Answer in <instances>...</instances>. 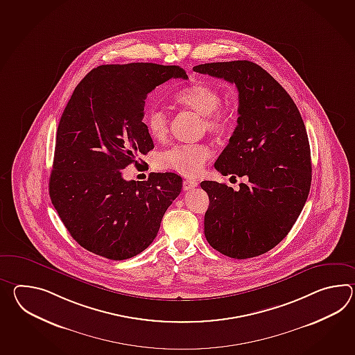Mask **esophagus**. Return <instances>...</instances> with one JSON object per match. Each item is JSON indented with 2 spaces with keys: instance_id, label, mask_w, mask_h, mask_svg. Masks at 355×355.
<instances>
[{
  "instance_id": "1",
  "label": "esophagus",
  "mask_w": 355,
  "mask_h": 355,
  "mask_svg": "<svg viewBox=\"0 0 355 355\" xmlns=\"http://www.w3.org/2000/svg\"><path fill=\"white\" fill-rule=\"evenodd\" d=\"M197 183L196 180H191V178H189V180H184L183 181V189L184 191H189V189H193L195 187H197Z\"/></svg>"
}]
</instances>
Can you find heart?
Listing matches in <instances>:
<instances>
[{
	"instance_id": "b5f03b06",
	"label": "heart",
	"mask_w": 355,
	"mask_h": 355,
	"mask_svg": "<svg viewBox=\"0 0 355 355\" xmlns=\"http://www.w3.org/2000/svg\"><path fill=\"white\" fill-rule=\"evenodd\" d=\"M175 102L187 110L202 116V127L209 134H224L232 123V114L221 107L223 96L215 87L206 84H195L175 95ZM144 123L150 136L157 141H164L169 134V117L160 108H150ZM211 149L205 144L174 145L158 157V166L186 177L201 173Z\"/></svg>"
}]
</instances>
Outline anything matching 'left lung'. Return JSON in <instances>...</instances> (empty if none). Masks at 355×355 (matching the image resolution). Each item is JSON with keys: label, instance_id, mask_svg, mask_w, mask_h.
<instances>
[{"label": "left lung", "instance_id": "1", "mask_svg": "<svg viewBox=\"0 0 355 355\" xmlns=\"http://www.w3.org/2000/svg\"><path fill=\"white\" fill-rule=\"evenodd\" d=\"M193 71L236 84L238 125L214 166L248 178L238 191L201 182L210 200L206 239L232 259L260 256L283 241L307 201L312 164L304 122L291 95L256 63H204Z\"/></svg>", "mask_w": 355, "mask_h": 355}]
</instances>
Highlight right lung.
Wrapping results in <instances>:
<instances>
[{
	"mask_svg": "<svg viewBox=\"0 0 355 355\" xmlns=\"http://www.w3.org/2000/svg\"><path fill=\"white\" fill-rule=\"evenodd\" d=\"M169 79H189L180 66L102 64L75 87L55 136L49 196L72 238L110 260L131 259L158 234L181 193L175 173L126 181L131 163L154 148L142 122L145 99Z\"/></svg>",
	"mask_w": 355,
	"mask_h": 355,
	"instance_id": "right-lung-1",
	"label": "right lung"
}]
</instances>
